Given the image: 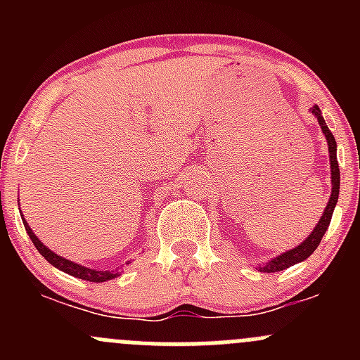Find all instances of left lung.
<instances>
[{
  "mask_svg": "<svg viewBox=\"0 0 360 360\" xmlns=\"http://www.w3.org/2000/svg\"><path fill=\"white\" fill-rule=\"evenodd\" d=\"M311 112L317 116L319 125H321V129H322V132H324L326 141H328V146H329V162H331V186H333L331 198H329L328 207H326L321 221H319L317 226L314 228V231L308 235L307 240L301 242L297 248L288 250V252L281 254V256L274 257V259L268 261L264 266H259V271H263V274H274V271L285 270V268L292 266V264H296V263H301V261L307 259L308 256H311V254H314V250L317 249V245L321 244L322 237H324L326 230H328L329 223H331L333 212H335L338 195H340V167H338V160H336V141H335V136L331 134V130H329L328 125H326L324 116H322V111L319 110V106L311 108Z\"/></svg>",
  "mask_w": 360,
  "mask_h": 360,
  "instance_id": "1",
  "label": "left lung"
}]
</instances>
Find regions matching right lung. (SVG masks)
Here are the masks:
<instances>
[{
  "mask_svg": "<svg viewBox=\"0 0 360 360\" xmlns=\"http://www.w3.org/2000/svg\"><path fill=\"white\" fill-rule=\"evenodd\" d=\"M22 223H24L25 231H27L29 238H31V240H32L34 248L39 250V254H41V256L45 257V259L49 261L50 264H53V266H56V268L63 270L64 274L72 275V277L82 278V281H89V282H106V281H111V278L118 277V271L94 270V268H86V266H82V264H78V263H72V261L66 259V257H60L59 254L52 252V250L46 248V245L41 244V240H39V238L36 237L34 233H32L31 226H29V224L25 223L24 217H22Z\"/></svg>",
  "mask_w": 360,
  "mask_h": 360,
  "instance_id": "obj_1",
  "label": "right lung"
}]
</instances>
